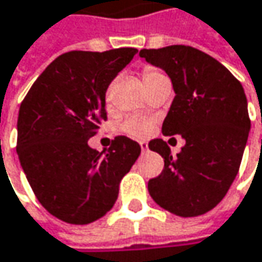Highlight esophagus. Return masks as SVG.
<instances>
[{"mask_svg": "<svg viewBox=\"0 0 262 262\" xmlns=\"http://www.w3.org/2000/svg\"><path fill=\"white\" fill-rule=\"evenodd\" d=\"M139 145H141V150H142L144 153H145V151L148 150V144H147V142H144V141H141V142H139Z\"/></svg>", "mask_w": 262, "mask_h": 262, "instance_id": "esophagus-1", "label": "esophagus"}]
</instances>
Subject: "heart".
Segmentation results:
<instances>
[{
	"mask_svg": "<svg viewBox=\"0 0 262 262\" xmlns=\"http://www.w3.org/2000/svg\"><path fill=\"white\" fill-rule=\"evenodd\" d=\"M160 76H163V73L159 72V70H156L153 67H145L142 70V79H144L145 86H148L150 83L156 81L157 78H160ZM105 102H106V105H111V102H112V88L111 86L106 90ZM120 129L124 132V133H127V135L142 138V136H147L151 132V129H153V121L150 118H144V117H130V118H126L120 124Z\"/></svg>",
	"mask_w": 262,
	"mask_h": 262,
	"instance_id": "1",
	"label": "heart"
}]
</instances>
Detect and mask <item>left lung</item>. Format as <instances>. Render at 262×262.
<instances>
[{
	"instance_id": "left-lung-1",
	"label": "left lung",
	"mask_w": 262,
	"mask_h": 262,
	"mask_svg": "<svg viewBox=\"0 0 262 262\" xmlns=\"http://www.w3.org/2000/svg\"><path fill=\"white\" fill-rule=\"evenodd\" d=\"M139 55L162 67L174 85L163 135L186 139L177 157L166 141H150L165 166L148 181V192L176 216L205 214L224 200L240 169L250 129L245 90L224 64L192 46L141 49Z\"/></svg>"
}]
</instances>
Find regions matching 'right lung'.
I'll return each instance as SVG.
<instances>
[{"mask_svg":"<svg viewBox=\"0 0 262 262\" xmlns=\"http://www.w3.org/2000/svg\"><path fill=\"white\" fill-rule=\"evenodd\" d=\"M136 52H66L43 70L20 103L16 151L22 169L38 202L62 222L86 225L103 217L141 155V145L123 135L112 139L105 156L88 145L106 121L109 83Z\"/></svg>","mask_w":262,"mask_h":262,"instance_id":"add662e5","label":"right lung"}]
</instances>
